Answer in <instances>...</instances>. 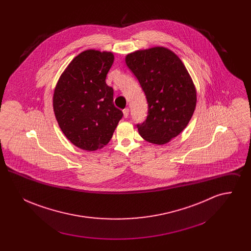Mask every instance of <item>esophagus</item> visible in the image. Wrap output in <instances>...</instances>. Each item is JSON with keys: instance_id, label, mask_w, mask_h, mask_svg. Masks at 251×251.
I'll use <instances>...</instances> for the list:
<instances>
[{"instance_id": "34e87169", "label": "esophagus", "mask_w": 251, "mask_h": 251, "mask_svg": "<svg viewBox=\"0 0 251 251\" xmlns=\"http://www.w3.org/2000/svg\"><path fill=\"white\" fill-rule=\"evenodd\" d=\"M123 116H124V118H128V116H129V109L128 108H125L123 110Z\"/></svg>"}]
</instances>
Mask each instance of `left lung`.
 Here are the masks:
<instances>
[{
    "instance_id": "obj_1",
    "label": "left lung",
    "mask_w": 251,
    "mask_h": 251,
    "mask_svg": "<svg viewBox=\"0 0 251 251\" xmlns=\"http://www.w3.org/2000/svg\"><path fill=\"white\" fill-rule=\"evenodd\" d=\"M125 62L148 100L147 120L137 124L139 134L150 143L167 144L185 129L196 109L197 90L189 72L165 47L135 50Z\"/></svg>"
}]
</instances>
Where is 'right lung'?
Listing matches in <instances>:
<instances>
[{
  "mask_svg": "<svg viewBox=\"0 0 251 251\" xmlns=\"http://www.w3.org/2000/svg\"><path fill=\"white\" fill-rule=\"evenodd\" d=\"M114 59L111 51L84 50L68 65L54 88L52 106L60 129L84 151L107 145L123 116L105 82Z\"/></svg>",
  "mask_w": 251,
  "mask_h": 251,
  "instance_id": "right-lung-1",
  "label": "right lung"
}]
</instances>
